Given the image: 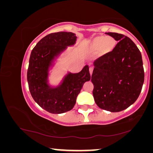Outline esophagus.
Wrapping results in <instances>:
<instances>
[{
  "mask_svg": "<svg viewBox=\"0 0 153 153\" xmlns=\"http://www.w3.org/2000/svg\"><path fill=\"white\" fill-rule=\"evenodd\" d=\"M93 70H94V68L91 66V67L89 68V72H90V74L92 75V73H93Z\"/></svg>",
  "mask_w": 153,
  "mask_h": 153,
  "instance_id": "esophagus-1",
  "label": "esophagus"
}]
</instances>
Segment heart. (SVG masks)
I'll return each instance as SVG.
<instances>
[{
	"label": "heart",
	"mask_w": 153,
	"mask_h": 153,
	"mask_svg": "<svg viewBox=\"0 0 153 153\" xmlns=\"http://www.w3.org/2000/svg\"><path fill=\"white\" fill-rule=\"evenodd\" d=\"M117 45V41L113 37L107 36H99L94 38L91 44L92 51H97L101 49L102 55L111 53Z\"/></svg>",
	"instance_id": "b5f03b06"
}]
</instances>
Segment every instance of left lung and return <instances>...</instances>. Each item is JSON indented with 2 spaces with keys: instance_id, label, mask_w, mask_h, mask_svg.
Wrapping results in <instances>:
<instances>
[{
  "instance_id": "1",
  "label": "left lung",
  "mask_w": 153,
  "mask_h": 153,
  "mask_svg": "<svg viewBox=\"0 0 153 153\" xmlns=\"http://www.w3.org/2000/svg\"><path fill=\"white\" fill-rule=\"evenodd\" d=\"M106 34L118 43L111 53L94 62L93 95L100 108L118 112L130 107L140 95L144 82L143 60L130 38L119 33Z\"/></svg>"
}]
</instances>
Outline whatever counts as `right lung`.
<instances>
[{"label": "right lung", "instance_id": "obj_1", "mask_svg": "<svg viewBox=\"0 0 153 153\" xmlns=\"http://www.w3.org/2000/svg\"><path fill=\"white\" fill-rule=\"evenodd\" d=\"M76 34L59 32L49 34L39 42L32 51L27 79L32 97L41 107L52 114L71 110L85 82L91 79L89 66L78 74H68L61 86L52 89L47 85L48 69L51 62L66 46L75 44Z\"/></svg>", "mask_w": 153, "mask_h": 153}]
</instances>
